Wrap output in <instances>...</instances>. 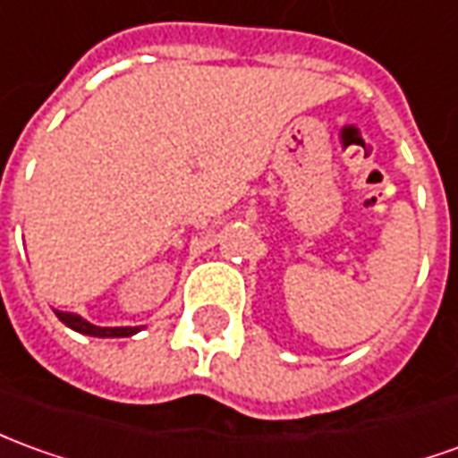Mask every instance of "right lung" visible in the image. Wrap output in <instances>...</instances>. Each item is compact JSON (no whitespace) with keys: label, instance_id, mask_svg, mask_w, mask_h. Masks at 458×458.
<instances>
[{"label":"right lung","instance_id":"right-lung-1","mask_svg":"<svg viewBox=\"0 0 458 458\" xmlns=\"http://www.w3.org/2000/svg\"><path fill=\"white\" fill-rule=\"evenodd\" d=\"M56 312V318L62 319L66 327L76 329V332H81V335H91V337H131V335H136L140 327H96L91 322H86L81 315H73V312H59V310H54Z\"/></svg>","mask_w":458,"mask_h":458}]
</instances>
